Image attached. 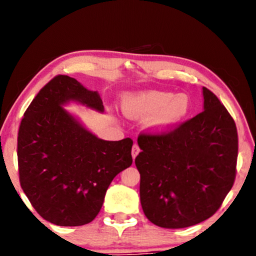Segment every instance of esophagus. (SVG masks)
Returning a JSON list of instances; mask_svg holds the SVG:
<instances>
[{"mask_svg": "<svg viewBox=\"0 0 256 256\" xmlns=\"http://www.w3.org/2000/svg\"><path fill=\"white\" fill-rule=\"evenodd\" d=\"M138 152H140V148H138V146L136 144H134L132 146V158L136 159Z\"/></svg>", "mask_w": 256, "mask_h": 256, "instance_id": "esophagus-1", "label": "esophagus"}]
</instances>
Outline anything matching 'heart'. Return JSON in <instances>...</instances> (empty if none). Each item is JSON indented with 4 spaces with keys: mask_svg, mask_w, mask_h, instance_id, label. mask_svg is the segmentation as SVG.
Returning a JSON list of instances; mask_svg holds the SVG:
<instances>
[{
    "mask_svg": "<svg viewBox=\"0 0 256 256\" xmlns=\"http://www.w3.org/2000/svg\"><path fill=\"white\" fill-rule=\"evenodd\" d=\"M125 118L144 120L149 132L158 134L180 124L190 112V97L160 90H146L125 94L120 104Z\"/></svg>",
    "mask_w": 256,
    "mask_h": 256,
    "instance_id": "heart-1",
    "label": "heart"
}]
</instances>
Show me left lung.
<instances>
[{"mask_svg": "<svg viewBox=\"0 0 256 256\" xmlns=\"http://www.w3.org/2000/svg\"><path fill=\"white\" fill-rule=\"evenodd\" d=\"M203 112L170 132L140 134V200L151 222L185 228L216 214L236 177V124L203 86Z\"/></svg>", "mask_w": 256, "mask_h": 256, "instance_id": "1", "label": "left lung"}]
</instances>
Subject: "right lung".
I'll return each instance as SVG.
<instances>
[{"mask_svg":"<svg viewBox=\"0 0 256 256\" xmlns=\"http://www.w3.org/2000/svg\"><path fill=\"white\" fill-rule=\"evenodd\" d=\"M71 102L104 112L97 92L56 76L34 98L18 133L21 188L42 218L66 227L92 222L112 180L133 162L131 138H97L63 108Z\"/></svg>","mask_w":256,"mask_h":256,"instance_id":"1","label":"right lung"}]
</instances>
